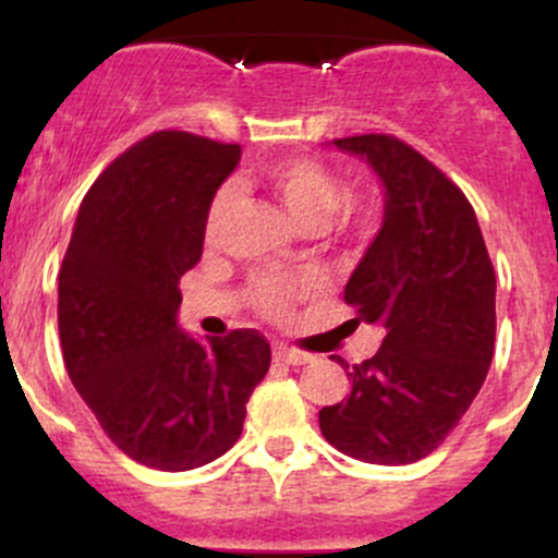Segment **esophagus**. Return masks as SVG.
Returning a JSON list of instances; mask_svg holds the SVG:
<instances>
[{
  "instance_id": "1",
  "label": "esophagus",
  "mask_w": 558,
  "mask_h": 558,
  "mask_svg": "<svg viewBox=\"0 0 558 558\" xmlns=\"http://www.w3.org/2000/svg\"><path fill=\"white\" fill-rule=\"evenodd\" d=\"M275 360L286 362V364H293V367H299V364H310L312 362V354H304V351L286 349V345H278V349H275Z\"/></svg>"
}]
</instances>
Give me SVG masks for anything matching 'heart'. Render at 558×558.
<instances>
[{"mask_svg":"<svg viewBox=\"0 0 558 558\" xmlns=\"http://www.w3.org/2000/svg\"><path fill=\"white\" fill-rule=\"evenodd\" d=\"M267 189L280 198L286 213L299 222L301 228H319L338 213L343 202V185L332 172L319 165L317 159L310 157H286L275 159L262 170ZM235 202H239V191L233 183H226L217 189L207 209V220H204V233L207 239H217L222 226H226L228 215L233 213ZM367 217V213H362ZM301 293L299 283H288L283 278H257L252 286V299L265 315L280 317L286 315L291 301Z\"/></svg>","mask_w":558,"mask_h":558,"instance_id":"heart-1","label":"heart"}]
</instances>
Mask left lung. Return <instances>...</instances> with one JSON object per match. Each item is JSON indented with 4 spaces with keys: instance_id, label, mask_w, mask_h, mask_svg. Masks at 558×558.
<instances>
[{
    "instance_id": "8db88e82",
    "label": "left lung",
    "mask_w": 558,
    "mask_h": 558,
    "mask_svg": "<svg viewBox=\"0 0 558 558\" xmlns=\"http://www.w3.org/2000/svg\"><path fill=\"white\" fill-rule=\"evenodd\" d=\"M383 185V222L343 288L351 323L386 330L351 364V393L319 409L325 440L367 464L435 451L483 388L496 341V275L466 196L393 136L330 141Z\"/></svg>"
}]
</instances>
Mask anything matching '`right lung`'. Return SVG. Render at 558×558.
Segmentation results:
<instances>
[{
  "mask_svg": "<svg viewBox=\"0 0 558 558\" xmlns=\"http://www.w3.org/2000/svg\"><path fill=\"white\" fill-rule=\"evenodd\" d=\"M239 159V144L151 133L92 185L62 259L57 325L70 380L112 444L151 470L222 457L270 369L257 330L198 341L178 325V283L202 259L209 202Z\"/></svg>",
  "mask_w": 558,
  "mask_h": 558,
  "instance_id": "add662e5",
  "label": "right lung"
}]
</instances>
